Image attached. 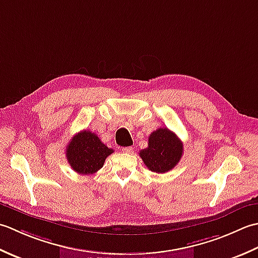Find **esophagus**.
<instances>
[{"label": "esophagus", "mask_w": 258, "mask_h": 258, "mask_svg": "<svg viewBox=\"0 0 258 258\" xmlns=\"http://www.w3.org/2000/svg\"><path fill=\"white\" fill-rule=\"evenodd\" d=\"M122 151L125 152V154H133L134 148H133V147H127V148H123Z\"/></svg>", "instance_id": "34e87169"}]
</instances>
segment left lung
<instances>
[{"instance_id":"8db88e82","label":"left lung","mask_w":258,"mask_h":258,"mask_svg":"<svg viewBox=\"0 0 258 258\" xmlns=\"http://www.w3.org/2000/svg\"><path fill=\"white\" fill-rule=\"evenodd\" d=\"M183 152L181 140L168 128H158L148 138V147L139 156L148 169L164 173L179 162Z\"/></svg>"}]
</instances>
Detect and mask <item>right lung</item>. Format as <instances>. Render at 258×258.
Instances as JSON below:
<instances>
[{"label":"right lung","instance_id":"1","mask_svg":"<svg viewBox=\"0 0 258 258\" xmlns=\"http://www.w3.org/2000/svg\"><path fill=\"white\" fill-rule=\"evenodd\" d=\"M113 150L89 130H82L70 140L66 156L71 168L81 175H91L102 168L106 158Z\"/></svg>","mask_w":258,"mask_h":258}]
</instances>
